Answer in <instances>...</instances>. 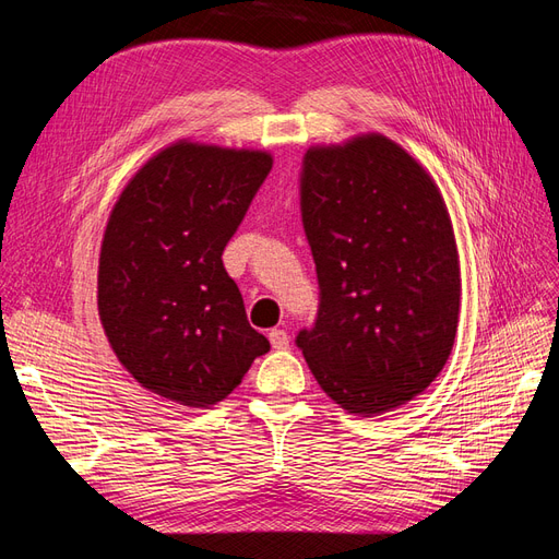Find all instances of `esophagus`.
<instances>
[{
  "instance_id": "34e87169",
  "label": "esophagus",
  "mask_w": 559,
  "mask_h": 559,
  "mask_svg": "<svg viewBox=\"0 0 559 559\" xmlns=\"http://www.w3.org/2000/svg\"><path fill=\"white\" fill-rule=\"evenodd\" d=\"M267 337H270V345H273L275 349L289 347V335H286V331H282V329H273L267 333Z\"/></svg>"
}]
</instances>
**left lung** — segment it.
<instances>
[{"mask_svg":"<svg viewBox=\"0 0 559 559\" xmlns=\"http://www.w3.org/2000/svg\"><path fill=\"white\" fill-rule=\"evenodd\" d=\"M300 216L319 282L312 329L296 335L319 386L357 415L421 394L460 321V257L441 191L382 134L312 146Z\"/></svg>","mask_w":559,"mask_h":559,"instance_id":"left-lung-1","label":"left lung"}]
</instances>
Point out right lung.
Segmentation results:
<instances>
[{
  "mask_svg": "<svg viewBox=\"0 0 559 559\" xmlns=\"http://www.w3.org/2000/svg\"><path fill=\"white\" fill-rule=\"evenodd\" d=\"M270 167L265 151L177 142L114 205L97 310L118 361L148 392L210 408L270 349L222 261Z\"/></svg>",
  "mask_w": 559,
  "mask_h": 559,
  "instance_id": "1",
  "label": "right lung"
}]
</instances>
